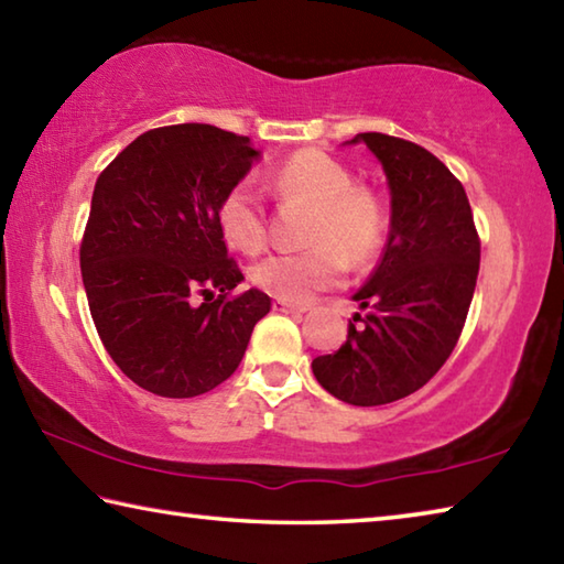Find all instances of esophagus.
I'll list each match as a JSON object with an SVG mask.
<instances>
[{
    "label": "esophagus",
    "instance_id": "34e87169",
    "mask_svg": "<svg viewBox=\"0 0 564 564\" xmlns=\"http://www.w3.org/2000/svg\"><path fill=\"white\" fill-rule=\"evenodd\" d=\"M273 311L301 315V313L308 311V305H305V303H293V301H285V299H275V301H273Z\"/></svg>",
    "mask_w": 564,
    "mask_h": 564
}]
</instances>
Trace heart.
Here are the masks:
<instances>
[{"instance_id": "heart-1", "label": "heart", "mask_w": 564, "mask_h": 564, "mask_svg": "<svg viewBox=\"0 0 564 564\" xmlns=\"http://www.w3.org/2000/svg\"><path fill=\"white\" fill-rule=\"evenodd\" d=\"M265 184L281 199L305 202L313 217L305 231L308 251L273 253L253 265L251 279L285 301H305L337 285L345 259L362 265L380 251L384 209L375 192L357 187L352 172L321 150H303L281 162ZM217 221L234 249L259 253L265 247V209L253 182L243 180L224 194Z\"/></svg>"}]
</instances>
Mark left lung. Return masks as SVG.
<instances>
[{"label": "left lung", "instance_id": "1", "mask_svg": "<svg viewBox=\"0 0 564 564\" xmlns=\"http://www.w3.org/2000/svg\"><path fill=\"white\" fill-rule=\"evenodd\" d=\"M384 170L389 234L382 261L352 295L362 313L340 350L313 360L327 392L355 406L424 387L456 347L474 299L480 243L466 189L432 152L384 132H357Z\"/></svg>", "mask_w": 564, "mask_h": 564}]
</instances>
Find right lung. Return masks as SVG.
Listing matches in <instances>:
<instances>
[{
    "label": "right lung",
    "mask_w": 564,
    "mask_h": 564,
    "mask_svg": "<svg viewBox=\"0 0 564 564\" xmlns=\"http://www.w3.org/2000/svg\"><path fill=\"white\" fill-rule=\"evenodd\" d=\"M259 160L249 138L182 122L142 132L96 182L80 243L88 308L112 362L152 394L187 399L229 380L271 311L259 289L227 299L243 275L217 221Z\"/></svg>",
    "instance_id": "obj_1"
}]
</instances>
